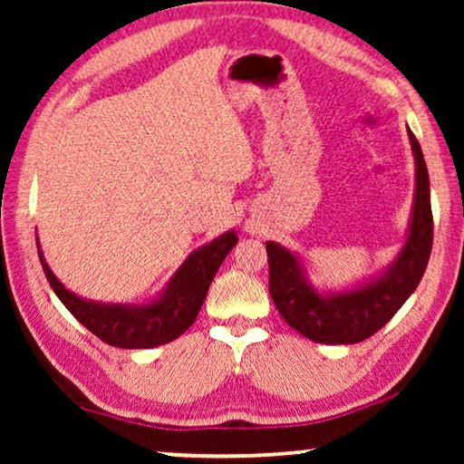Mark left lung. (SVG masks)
Instances as JSON below:
<instances>
[{
	"label": "left lung",
	"instance_id": "obj_1",
	"mask_svg": "<svg viewBox=\"0 0 464 464\" xmlns=\"http://www.w3.org/2000/svg\"><path fill=\"white\" fill-rule=\"evenodd\" d=\"M415 157V204L410 237L392 268L371 285L343 295L321 296L296 257L268 241L270 296L286 324L317 343H356L374 335L418 288L434 241L430 178L421 147L410 130Z\"/></svg>",
	"mask_w": 464,
	"mask_h": 464
}]
</instances>
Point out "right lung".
I'll return each mask as SVG.
<instances>
[{
	"label": "right lung",
	"mask_w": 464,
	"mask_h": 464,
	"mask_svg": "<svg viewBox=\"0 0 464 464\" xmlns=\"http://www.w3.org/2000/svg\"><path fill=\"white\" fill-rule=\"evenodd\" d=\"M235 243H237V235H235V231H229L223 237L194 251L182 268L178 270L176 276L171 278L166 293L155 303L143 304V307L83 301V298L69 293L54 278L49 266L44 264L41 249H38V257H41L44 276L53 286L54 295L61 298V303L83 327H88L93 335L108 345L137 350L174 342L194 324L218 266L223 264L227 254L235 247Z\"/></svg>",
	"instance_id": "right-lung-1"
}]
</instances>
